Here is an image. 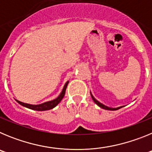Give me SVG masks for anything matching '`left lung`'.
<instances>
[{
  "instance_id": "obj_1",
  "label": "left lung",
  "mask_w": 152,
  "mask_h": 152,
  "mask_svg": "<svg viewBox=\"0 0 152 152\" xmlns=\"http://www.w3.org/2000/svg\"><path fill=\"white\" fill-rule=\"evenodd\" d=\"M91 97H92L93 100L94 101V103H96V105H98L100 107H101V108L104 109V110H117L120 109V108H121V107H117V108H111V107H107V106L102 104V103H100V102H99V101H97V100H96V99H95V98L94 97V96H93L92 94H91Z\"/></svg>"
}]
</instances>
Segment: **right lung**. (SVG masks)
Instances as JSON below:
<instances>
[{
	"mask_svg": "<svg viewBox=\"0 0 152 152\" xmlns=\"http://www.w3.org/2000/svg\"><path fill=\"white\" fill-rule=\"evenodd\" d=\"M68 81L66 82V84H64V88H63L62 91H61V94L58 96L56 99L53 100H51V101L49 102H45L44 103H42V104H39V105H31V104H28V103H23V102L19 101V100H17V103H19L20 105L23 106L25 107H27V108L31 109V110H34L37 111H44V110H51V109L54 108L59 103V102L62 100V98L64 97V94H65V91H66L67 86H68Z\"/></svg>",
	"mask_w": 152,
	"mask_h": 152,
	"instance_id": "right-lung-1",
	"label": "right lung"
}]
</instances>
